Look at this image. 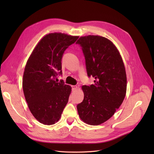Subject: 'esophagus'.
<instances>
[{"mask_svg":"<svg viewBox=\"0 0 154 154\" xmlns=\"http://www.w3.org/2000/svg\"><path fill=\"white\" fill-rule=\"evenodd\" d=\"M71 87H72V90L73 91H74L77 90V88H78V87H77V85H72Z\"/></svg>","mask_w":154,"mask_h":154,"instance_id":"34e87169","label":"esophagus"}]
</instances>
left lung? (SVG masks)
<instances>
[{"instance_id":"1","label":"left lung","mask_w":154,"mask_h":154,"mask_svg":"<svg viewBox=\"0 0 154 154\" xmlns=\"http://www.w3.org/2000/svg\"><path fill=\"white\" fill-rule=\"evenodd\" d=\"M88 77L94 84L83 85L84 97L77 106L84 122L99 125L106 122L122 103L127 91L124 63L116 46L109 39L99 35L80 37Z\"/></svg>"}]
</instances>
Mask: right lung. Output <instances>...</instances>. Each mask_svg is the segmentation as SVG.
Returning a JSON list of instances; mask_svg holds the SVG:
<instances>
[{"label":"right lung","mask_w":154,"mask_h":154,"mask_svg":"<svg viewBox=\"0 0 154 154\" xmlns=\"http://www.w3.org/2000/svg\"><path fill=\"white\" fill-rule=\"evenodd\" d=\"M79 36L63 33H50L44 36L35 47L24 69L22 88L29 109L40 123L53 125L60 119L72 91L63 80L62 57L66 48Z\"/></svg>","instance_id":"right-lung-1"}]
</instances>
